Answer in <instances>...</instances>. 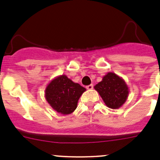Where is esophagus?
Instances as JSON below:
<instances>
[{"label": "esophagus", "instance_id": "esophagus-1", "mask_svg": "<svg viewBox=\"0 0 160 160\" xmlns=\"http://www.w3.org/2000/svg\"><path fill=\"white\" fill-rule=\"evenodd\" d=\"M86 88H87L88 90H92V89L93 88V84H89V85H88L87 87H86Z\"/></svg>", "mask_w": 160, "mask_h": 160}]
</instances>
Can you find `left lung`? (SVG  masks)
Returning a JSON list of instances; mask_svg holds the SVG:
<instances>
[{
  "instance_id": "left-lung-1",
  "label": "left lung",
  "mask_w": 160,
  "mask_h": 160,
  "mask_svg": "<svg viewBox=\"0 0 160 160\" xmlns=\"http://www.w3.org/2000/svg\"><path fill=\"white\" fill-rule=\"evenodd\" d=\"M94 88L106 106L112 109L119 108L128 97V86L123 78L114 72L107 73Z\"/></svg>"
}]
</instances>
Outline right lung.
<instances>
[{"instance_id":"1","label":"right lung","mask_w":160,"mask_h":160,"mask_svg":"<svg viewBox=\"0 0 160 160\" xmlns=\"http://www.w3.org/2000/svg\"><path fill=\"white\" fill-rule=\"evenodd\" d=\"M86 89L65 75L50 81L45 88V99L52 109L62 115L71 114L77 108L78 100Z\"/></svg>"}]
</instances>
